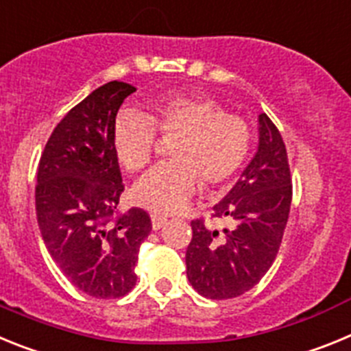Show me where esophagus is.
<instances>
[{
	"label": "esophagus",
	"mask_w": 351,
	"mask_h": 351,
	"mask_svg": "<svg viewBox=\"0 0 351 351\" xmlns=\"http://www.w3.org/2000/svg\"><path fill=\"white\" fill-rule=\"evenodd\" d=\"M151 223H153V230H160V228L169 225V219L163 218V216H153V218H151Z\"/></svg>",
	"instance_id": "1"
}]
</instances>
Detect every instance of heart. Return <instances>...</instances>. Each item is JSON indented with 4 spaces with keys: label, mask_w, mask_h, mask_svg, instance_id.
<instances>
[{
    "label": "heart",
    "mask_w": 351,
    "mask_h": 351,
    "mask_svg": "<svg viewBox=\"0 0 351 351\" xmlns=\"http://www.w3.org/2000/svg\"><path fill=\"white\" fill-rule=\"evenodd\" d=\"M179 135L172 163L154 167L133 186L132 197L154 214L179 213L204 182L214 188L241 169L251 147L247 121L226 112L219 101L202 95L170 93L151 104L149 112H125L116 119L112 144L119 163L141 172L153 156L154 130Z\"/></svg>",
    "instance_id": "b5f03b06"
}]
</instances>
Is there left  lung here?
<instances>
[{"mask_svg": "<svg viewBox=\"0 0 351 351\" xmlns=\"http://www.w3.org/2000/svg\"><path fill=\"white\" fill-rule=\"evenodd\" d=\"M291 202L287 147L267 114L258 116V147L225 197L213 207L223 230L191 221L186 276L207 299H232L251 290L271 269Z\"/></svg>", "mask_w": 351, "mask_h": 351, "instance_id": "obj_1", "label": "left lung"}]
</instances>
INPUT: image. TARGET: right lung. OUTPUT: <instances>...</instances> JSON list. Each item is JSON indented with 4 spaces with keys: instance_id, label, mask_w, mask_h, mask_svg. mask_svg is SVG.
<instances>
[{
    "instance_id": "add662e5",
    "label": "right lung",
    "mask_w": 351,
    "mask_h": 351,
    "mask_svg": "<svg viewBox=\"0 0 351 351\" xmlns=\"http://www.w3.org/2000/svg\"><path fill=\"white\" fill-rule=\"evenodd\" d=\"M133 86L112 80L86 96L56 126L36 173V219L52 260L70 283L96 299L126 295L147 213L117 214L125 190L112 144L116 116Z\"/></svg>"
}]
</instances>
